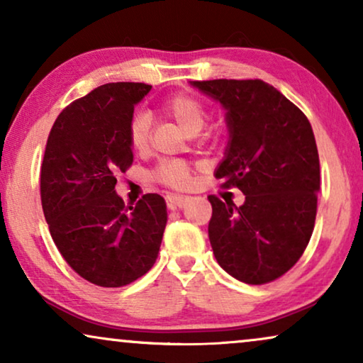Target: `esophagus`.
Here are the masks:
<instances>
[{
    "label": "esophagus",
    "mask_w": 363,
    "mask_h": 363,
    "mask_svg": "<svg viewBox=\"0 0 363 363\" xmlns=\"http://www.w3.org/2000/svg\"><path fill=\"white\" fill-rule=\"evenodd\" d=\"M188 203V196L182 195H168L167 196V206L170 210H178V208H183Z\"/></svg>",
    "instance_id": "34e87169"
}]
</instances>
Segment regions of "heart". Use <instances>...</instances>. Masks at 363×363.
Returning a JSON list of instances; mask_svg holds the SVG:
<instances>
[{
    "instance_id": "b5f03b06",
    "label": "heart",
    "mask_w": 363,
    "mask_h": 363,
    "mask_svg": "<svg viewBox=\"0 0 363 363\" xmlns=\"http://www.w3.org/2000/svg\"><path fill=\"white\" fill-rule=\"evenodd\" d=\"M163 108L177 125L188 135H196L205 127L206 111L200 99L191 94H175L168 97ZM152 122L147 113L138 112L128 125V142L135 152H145L150 145ZM157 180L172 188H185L190 183V168L183 162H165L158 167Z\"/></svg>"
}]
</instances>
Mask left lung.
<instances>
[{"label": "left lung", "mask_w": 363, "mask_h": 363, "mask_svg": "<svg viewBox=\"0 0 363 363\" xmlns=\"http://www.w3.org/2000/svg\"><path fill=\"white\" fill-rule=\"evenodd\" d=\"M226 111L230 138L215 177L238 186L245 203L208 196V236L223 269L246 284L281 277L312 236L320 165L307 117L261 79L190 81Z\"/></svg>", "instance_id": "1"}]
</instances>
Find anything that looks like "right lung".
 <instances>
[{"label": "right lung", "mask_w": 363, "mask_h": 363, "mask_svg": "<svg viewBox=\"0 0 363 363\" xmlns=\"http://www.w3.org/2000/svg\"><path fill=\"white\" fill-rule=\"evenodd\" d=\"M111 82L59 113L41 165V203L54 245L79 276L121 287L155 264L167 226L165 200L147 193L135 206L117 195V173L133 162L128 125L150 92Z\"/></svg>", "instance_id": "add662e5"}]
</instances>
